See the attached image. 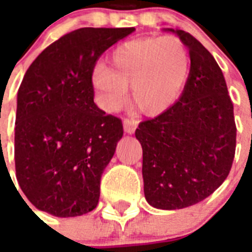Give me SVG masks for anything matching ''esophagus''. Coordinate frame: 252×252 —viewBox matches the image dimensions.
Returning a JSON list of instances; mask_svg holds the SVG:
<instances>
[{"label":"esophagus","mask_w":252,"mask_h":252,"mask_svg":"<svg viewBox=\"0 0 252 252\" xmlns=\"http://www.w3.org/2000/svg\"><path fill=\"white\" fill-rule=\"evenodd\" d=\"M138 122L137 120H134V119H124L123 120V126H124V130H126V133H134V130L137 128Z\"/></svg>","instance_id":"1"}]
</instances>
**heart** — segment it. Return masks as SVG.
Listing matches in <instances>:
<instances>
[{
  "label": "heart",
  "mask_w": 252,
  "mask_h": 252,
  "mask_svg": "<svg viewBox=\"0 0 252 252\" xmlns=\"http://www.w3.org/2000/svg\"><path fill=\"white\" fill-rule=\"evenodd\" d=\"M191 72V56L179 37H138L126 41L110 55V68L98 64L91 74L96 100L106 112L126 104L128 89L144 112L158 115L176 102Z\"/></svg>",
  "instance_id": "heart-1"
}]
</instances>
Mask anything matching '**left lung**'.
<instances>
[{"label":"left lung","mask_w":252,"mask_h":252,"mask_svg":"<svg viewBox=\"0 0 252 252\" xmlns=\"http://www.w3.org/2000/svg\"><path fill=\"white\" fill-rule=\"evenodd\" d=\"M187 45L191 72L178 102L140 123L146 201L182 209L207 199L223 183L235 154L237 126L222 70L191 33L168 29Z\"/></svg>","instance_id":"obj_1"}]
</instances>
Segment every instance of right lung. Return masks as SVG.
Wrapping results in <instances>:
<instances>
[{"instance_id":"right-lung-1","label":"right lung","mask_w":252,"mask_h":252,"mask_svg":"<svg viewBox=\"0 0 252 252\" xmlns=\"http://www.w3.org/2000/svg\"><path fill=\"white\" fill-rule=\"evenodd\" d=\"M133 31L74 30L27 69L18 90L14 157L18 183L37 209L76 217L98 205L123 124L94 103L91 74L100 55Z\"/></svg>"}]
</instances>
